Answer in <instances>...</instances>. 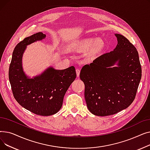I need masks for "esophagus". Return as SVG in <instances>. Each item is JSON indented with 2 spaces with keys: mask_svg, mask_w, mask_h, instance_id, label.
Here are the masks:
<instances>
[{
  "mask_svg": "<svg viewBox=\"0 0 150 150\" xmlns=\"http://www.w3.org/2000/svg\"><path fill=\"white\" fill-rule=\"evenodd\" d=\"M76 75H77V76L78 77L80 76V69H77L76 70Z\"/></svg>",
  "mask_w": 150,
  "mask_h": 150,
  "instance_id": "esophagus-1",
  "label": "esophagus"
}]
</instances>
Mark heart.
I'll return each instance as SVG.
<instances>
[{
  "mask_svg": "<svg viewBox=\"0 0 150 150\" xmlns=\"http://www.w3.org/2000/svg\"><path fill=\"white\" fill-rule=\"evenodd\" d=\"M105 42L101 39L88 38L82 39L76 45V49L80 52L87 51L89 57H95L101 53L105 48Z\"/></svg>",
  "mask_w": 150,
  "mask_h": 150,
  "instance_id": "1",
  "label": "heart"
}]
</instances>
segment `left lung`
<instances>
[{"label": "left lung", "mask_w": 150, "mask_h": 150, "mask_svg": "<svg viewBox=\"0 0 150 150\" xmlns=\"http://www.w3.org/2000/svg\"><path fill=\"white\" fill-rule=\"evenodd\" d=\"M113 51L97 58L81 70L87 107L93 115L107 116L127 108L135 98L142 76L139 53L127 38L115 34ZM115 64L117 66L112 67Z\"/></svg>", "instance_id": "left-lung-1"}]
</instances>
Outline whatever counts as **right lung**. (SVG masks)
<instances>
[{"label":"right lung","instance_id":"obj_1","mask_svg":"<svg viewBox=\"0 0 150 150\" xmlns=\"http://www.w3.org/2000/svg\"><path fill=\"white\" fill-rule=\"evenodd\" d=\"M46 37L42 32L25 38L15 47L9 67L13 96L23 108L36 115H52L62 107L65 93L76 76L75 69L47 68L41 75L29 78L22 68V59L27 45Z\"/></svg>","mask_w":150,"mask_h":150}]
</instances>
